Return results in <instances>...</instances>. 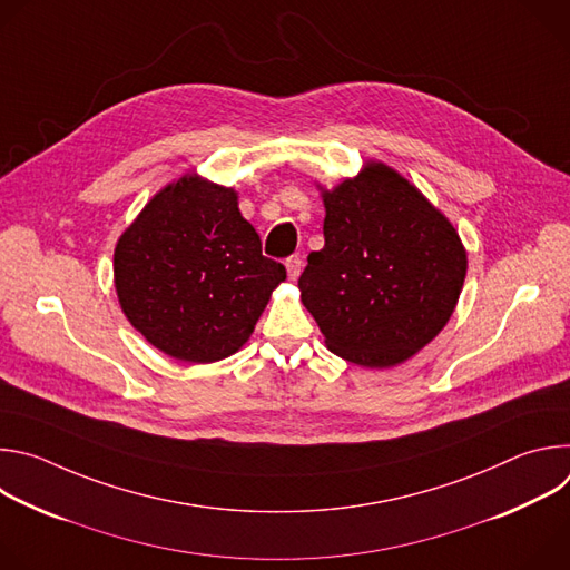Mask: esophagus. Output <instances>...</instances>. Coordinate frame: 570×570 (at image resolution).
<instances>
[{
  "label": "esophagus",
  "instance_id": "34e87169",
  "mask_svg": "<svg viewBox=\"0 0 570 570\" xmlns=\"http://www.w3.org/2000/svg\"><path fill=\"white\" fill-rule=\"evenodd\" d=\"M286 271H288V277L291 279H297L299 273H302V259L295 255V257H288L286 259Z\"/></svg>",
  "mask_w": 570,
  "mask_h": 570
}]
</instances>
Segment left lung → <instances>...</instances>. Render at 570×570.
<instances>
[{"label": "left lung", "instance_id": "left-lung-1", "mask_svg": "<svg viewBox=\"0 0 570 570\" xmlns=\"http://www.w3.org/2000/svg\"><path fill=\"white\" fill-rule=\"evenodd\" d=\"M324 248L297 282L330 352L370 370L424 350L455 311L466 250L453 223L399 171L367 159L320 187Z\"/></svg>", "mask_w": 570, "mask_h": 570}]
</instances>
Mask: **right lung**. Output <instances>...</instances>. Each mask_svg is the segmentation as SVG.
I'll return each mask as SVG.
<instances>
[{"mask_svg": "<svg viewBox=\"0 0 570 570\" xmlns=\"http://www.w3.org/2000/svg\"><path fill=\"white\" fill-rule=\"evenodd\" d=\"M115 288L132 327L185 363L236 354L286 268L262 255L238 194L198 174L161 187L115 248Z\"/></svg>", "mask_w": 570, "mask_h": 570, "instance_id": "add662e5", "label": "right lung"}]
</instances>
